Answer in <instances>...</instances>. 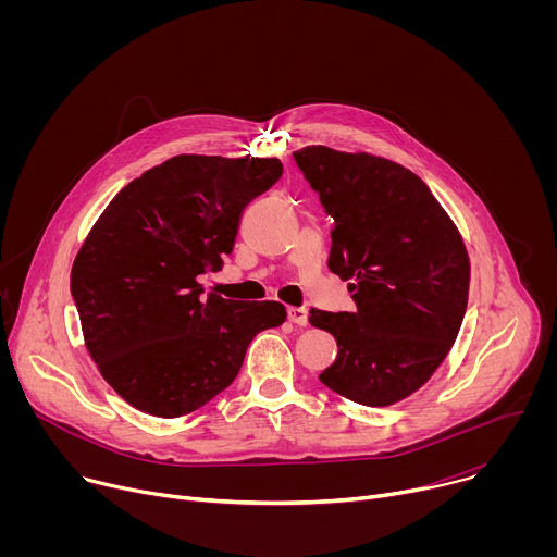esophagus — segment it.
<instances>
[{"mask_svg":"<svg viewBox=\"0 0 557 557\" xmlns=\"http://www.w3.org/2000/svg\"><path fill=\"white\" fill-rule=\"evenodd\" d=\"M286 312H288V322H293V324H297V326H306V322H308V310H306V308H301V306H288Z\"/></svg>","mask_w":557,"mask_h":557,"instance_id":"obj_1","label":"esophagus"}]
</instances>
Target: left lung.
Segmentation results:
<instances>
[{
    "instance_id": "left-lung-1",
    "label": "left lung",
    "mask_w": 557,
    "mask_h": 557,
    "mask_svg": "<svg viewBox=\"0 0 557 557\" xmlns=\"http://www.w3.org/2000/svg\"><path fill=\"white\" fill-rule=\"evenodd\" d=\"M335 220L329 269L350 280L355 312L310 310L337 339L320 381L346 399L385 408L414 394L451 350L469 295L462 237L410 170L324 145L293 151Z\"/></svg>"
}]
</instances>
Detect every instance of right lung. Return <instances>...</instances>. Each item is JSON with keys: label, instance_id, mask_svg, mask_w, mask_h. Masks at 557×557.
<instances>
[{"label": "right lung", "instance_id": "add662e5", "mask_svg": "<svg viewBox=\"0 0 557 557\" xmlns=\"http://www.w3.org/2000/svg\"><path fill=\"white\" fill-rule=\"evenodd\" d=\"M282 176L277 158L181 153L125 185L78 249L70 290L86 348L140 412L189 414L233 383L251 339L284 324L280 301L202 297L233 251L245 207Z\"/></svg>", "mask_w": 557, "mask_h": 557}]
</instances>
